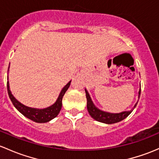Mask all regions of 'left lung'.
<instances>
[{
	"label": "left lung",
	"mask_w": 159,
	"mask_h": 159,
	"mask_svg": "<svg viewBox=\"0 0 159 159\" xmlns=\"http://www.w3.org/2000/svg\"><path fill=\"white\" fill-rule=\"evenodd\" d=\"M85 93H86L87 98V108H88L89 114L91 115V116L93 119L97 120V121L103 123H107V124H113V123H118V122H120L123 120H124L125 118L127 117L129 115L133 112V110L136 107L137 103H138V101H137L136 104L133 107V109L129 110V111H123L119 113H108V112L102 111V110L98 109L93 104L92 100H91V97L89 95V93L88 92V91L86 89H85ZM140 93H141V88L139 91V98L140 97Z\"/></svg>",
	"instance_id": "8db88e82"
}]
</instances>
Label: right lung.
I'll list each match as a JSON object with an SVG mask.
<instances>
[{
  "instance_id": "obj_1",
  "label": "right lung",
  "mask_w": 159,
  "mask_h": 159,
  "mask_svg": "<svg viewBox=\"0 0 159 159\" xmlns=\"http://www.w3.org/2000/svg\"><path fill=\"white\" fill-rule=\"evenodd\" d=\"M8 71H9V68H8ZM70 84H71V81L62 88V90H61V92L59 93V96H58L57 101L55 102V103H53L52 106L49 107L44 108V109H36V108L29 107H26L23 105V103H20L11 93V90H10L9 81H8V76L7 87V92L10 99H11V102L13 103V106L16 108V110L19 112H20L23 116L27 117L28 119L33 120V121L36 122V123H47V122L54 119L55 117L58 116L60 110L61 109L63 96H64L66 91L69 88Z\"/></svg>"
}]
</instances>
